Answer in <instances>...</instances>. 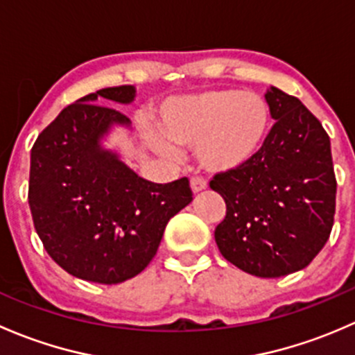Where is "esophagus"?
Returning <instances> with one entry per match:
<instances>
[{
  "instance_id": "1",
  "label": "esophagus",
  "mask_w": 355,
  "mask_h": 355,
  "mask_svg": "<svg viewBox=\"0 0 355 355\" xmlns=\"http://www.w3.org/2000/svg\"><path fill=\"white\" fill-rule=\"evenodd\" d=\"M191 187H192V192H196V194H198V192L204 191V189L207 187V184H206V180H204V178L192 177L191 178Z\"/></svg>"
}]
</instances>
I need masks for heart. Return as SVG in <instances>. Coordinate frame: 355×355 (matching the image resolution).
I'll return each mask as SVG.
<instances>
[{"instance_id": "obj_1", "label": "heart", "mask_w": 355, "mask_h": 355, "mask_svg": "<svg viewBox=\"0 0 355 355\" xmlns=\"http://www.w3.org/2000/svg\"><path fill=\"white\" fill-rule=\"evenodd\" d=\"M271 110L257 92L221 89L180 96L163 103L159 135H151L157 153L175 156L173 146L196 148L200 168L234 173L249 166L266 144Z\"/></svg>"}]
</instances>
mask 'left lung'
<instances>
[{
    "instance_id": "obj_1",
    "label": "left lung",
    "mask_w": 355,
    "mask_h": 355,
    "mask_svg": "<svg viewBox=\"0 0 355 355\" xmlns=\"http://www.w3.org/2000/svg\"><path fill=\"white\" fill-rule=\"evenodd\" d=\"M275 121L259 156L209 187L227 214L214 230L221 256L245 273L278 278L306 268L331 234L336 178L330 137L293 96L266 92Z\"/></svg>"
}]
</instances>
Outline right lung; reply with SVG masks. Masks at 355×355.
I'll return each instance as SVG.
<instances>
[{"label": "right lung", "instance_id": "obj_1", "mask_svg": "<svg viewBox=\"0 0 355 355\" xmlns=\"http://www.w3.org/2000/svg\"><path fill=\"white\" fill-rule=\"evenodd\" d=\"M132 85L106 87L67 106L39 134L31 153L28 206L35 232L67 273L121 284L156 256L171 216L192 200L189 178L144 180L101 148L128 118L106 105L134 101Z\"/></svg>", "mask_w": 355, "mask_h": 355}]
</instances>
